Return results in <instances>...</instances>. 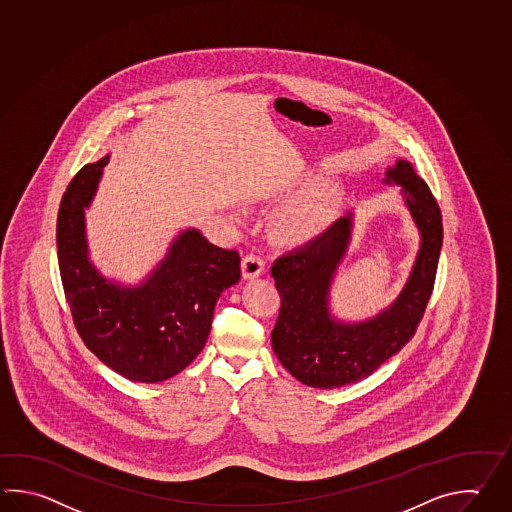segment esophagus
<instances>
[{
  "instance_id": "34e87169",
  "label": "esophagus",
  "mask_w": 512,
  "mask_h": 512,
  "mask_svg": "<svg viewBox=\"0 0 512 512\" xmlns=\"http://www.w3.org/2000/svg\"><path fill=\"white\" fill-rule=\"evenodd\" d=\"M240 270H242V279L251 281L255 277H259L264 272V262L257 255H246L240 262Z\"/></svg>"
}]
</instances>
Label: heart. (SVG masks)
Returning a JSON list of instances; mask_svg holds the SVG:
<instances>
[{
    "mask_svg": "<svg viewBox=\"0 0 512 512\" xmlns=\"http://www.w3.org/2000/svg\"><path fill=\"white\" fill-rule=\"evenodd\" d=\"M335 199L337 191L330 184L304 189L277 215L273 224L277 239L286 244H304L319 237L328 226Z\"/></svg>",
    "mask_w": 512,
    "mask_h": 512,
    "instance_id": "1",
    "label": "heart"
}]
</instances>
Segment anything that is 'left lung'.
Segmentation results:
<instances>
[{
    "label": "left lung",
    "mask_w": 512,
    "mask_h": 512,
    "mask_svg": "<svg viewBox=\"0 0 512 512\" xmlns=\"http://www.w3.org/2000/svg\"><path fill=\"white\" fill-rule=\"evenodd\" d=\"M385 186H399L419 233L418 253L396 299L372 317L348 321L332 310V286L354 231V211L272 266L281 312L272 332L273 352L304 385L337 388L365 379L416 334L427 308L443 244L438 202L412 162L386 167Z\"/></svg>",
    "instance_id": "8db88e82"
}]
</instances>
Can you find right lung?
Here are the masks:
<instances>
[{
	"label": "right lung",
	"instance_id": "obj_1",
	"mask_svg": "<svg viewBox=\"0 0 512 512\" xmlns=\"http://www.w3.org/2000/svg\"><path fill=\"white\" fill-rule=\"evenodd\" d=\"M109 157L82 167L63 195L56 224L63 290L78 334L105 366L135 383H160L206 345L220 293L239 282L240 259L186 228L144 279L104 275L91 259L85 209Z\"/></svg>",
	"mask_w": 512,
	"mask_h": 512
}]
</instances>
